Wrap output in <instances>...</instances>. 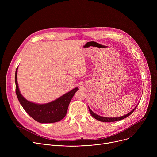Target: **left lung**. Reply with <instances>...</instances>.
Listing matches in <instances>:
<instances>
[{
  "mask_svg": "<svg viewBox=\"0 0 157 157\" xmlns=\"http://www.w3.org/2000/svg\"><path fill=\"white\" fill-rule=\"evenodd\" d=\"M138 105V104L137 105V106ZM137 106L134 108L132 110H131L129 113H128L127 114L125 115V116H121V117H102V116H100L99 115H97L96 114H95L94 113H93V112L91 110V109L89 108V112H90V114L91 115L96 119L101 121V122H115V121H121V120H122L126 117H127L128 116H129L134 111V110H135L137 107Z\"/></svg>",
  "mask_w": 157,
  "mask_h": 157,
  "instance_id": "8db88e82",
  "label": "left lung"
}]
</instances>
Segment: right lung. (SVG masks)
<instances>
[{"mask_svg":"<svg viewBox=\"0 0 157 157\" xmlns=\"http://www.w3.org/2000/svg\"><path fill=\"white\" fill-rule=\"evenodd\" d=\"M17 70L15 71V92L17 98L27 113L36 121L41 123H54L63 119L67 113L70 102L75 93L79 90L75 87L70 92L49 103L39 104L27 101L19 91L17 83Z\"/></svg>","mask_w":157,"mask_h":157,"instance_id":"obj_1","label":"right lung"}]
</instances>
